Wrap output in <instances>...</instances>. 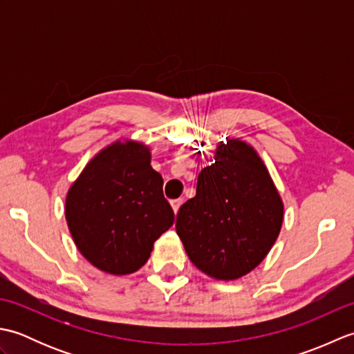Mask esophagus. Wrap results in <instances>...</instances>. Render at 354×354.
I'll list each match as a JSON object with an SVG mask.
<instances>
[{
  "mask_svg": "<svg viewBox=\"0 0 354 354\" xmlns=\"http://www.w3.org/2000/svg\"><path fill=\"white\" fill-rule=\"evenodd\" d=\"M183 202H184V199L183 198H179V199H173V201H170V204H171V208H173V212L175 213H178V209H179V207L183 205Z\"/></svg>",
  "mask_w": 354,
  "mask_h": 354,
  "instance_id": "34e87169",
  "label": "esophagus"
}]
</instances>
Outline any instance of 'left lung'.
I'll return each mask as SVG.
<instances>
[{"mask_svg":"<svg viewBox=\"0 0 354 354\" xmlns=\"http://www.w3.org/2000/svg\"><path fill=\"white\" fill-rule=\"evenodd\" d=\"M283 202L266 165L245 141L219 145L181 205L176 232L187 255L216 280H236L260 265L280 234Z\"/></svg>","mask_w":354,"mask_h":354,"instance_id":"8db88e82","label":"left lung"}]
</instances>
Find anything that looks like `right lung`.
<instances>
[{"instance_id":"add662e5","label":"right lung","mask_w":354,"mask_h":354,"mask_svg":"<svg viewBox=\"0 0 354 354\" xmlns=\"http://www.w3.org/2000/svg\"><path fill=\"white\" fill-rule=\"evenodd\" d=\"M162 184L150 165L149 147L140 142L117 141L97 153L65 201L66 222L82 255L112 275L138 270L175 221Z\"/></svg>"}]
</instances>
